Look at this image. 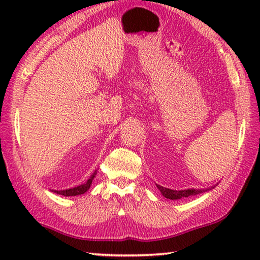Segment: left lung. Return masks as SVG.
Returning <instances> with one entry per match:
<instances>
[{"label": "left lung", "instance_id": "obj_1", "mask_svg": "<svg viewBox=\"0 0 260 260\" xmlns=\"http://www.w3.org/2000/svg\"><path fill=\"white\" fill-rule=\"evenodd\" d=\"M157 188L161 191L162 195L167 199H170V200H177V199H181V198H188L190 197V195H197V194H200V193H204V189H184V190H173V189H169V188H165L162 186H158V184H156ZM214 188V187H213Z\"/></svg>", "mask_w": 260, "mask_h": 260}]
</instances>
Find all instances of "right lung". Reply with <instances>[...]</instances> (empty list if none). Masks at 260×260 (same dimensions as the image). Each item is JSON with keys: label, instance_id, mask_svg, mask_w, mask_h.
Returning a JSON list of instances; mask_svg holds the SVG:
<instances>
[{"label": "right lung", "instance_id": "add662e5", "mask_svg": "<svg viewBox=\"0 0 260 260\" xmlns=\"http://www.w3.org/2000/svg\"><path fill=\"white\" fill-rule=\"evenodd\" d=\"M94 175H95V173L90 177V179L87 180V182L81 184V186L71 188V189H66V190H55V191L60 195H63V197H76V195H81V194L86 193V191L90 189V186L92 183V180L94 179Z\"/></svg>", "mask_w": 260, "mask_h": 260}]
</instances>
